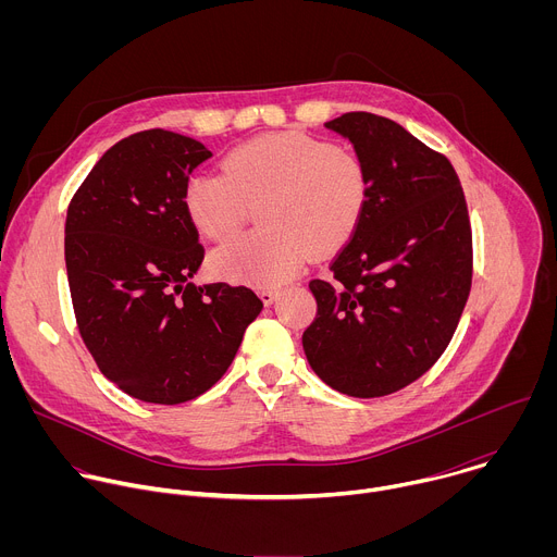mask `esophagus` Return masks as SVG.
<instances>
[{
  "label": "esophagus",
  "mask_w": 557,
  "mask_h": 557,
  "mask_svg": "<svg viewBox=\"0 0 557 557\" xmlns=\"http://www.w3.org/2000/svg\"><path fill=\"white\" fill-rule=\"evenodd\" d=\"M277 295H280L277 288H262V290H260V297H262V301H264L267 306L273 304V301L277 299Z\"/></svg>",
  "instance_id": "1"
}]
</instances>
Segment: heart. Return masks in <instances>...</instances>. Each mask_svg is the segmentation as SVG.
<instances>
[{
    "label": "heart",
    "mask_w": 557,
    "mask_h": 557,
    "mask_svg": "<svg viewBox=\"0 0 557 557\" xmlns=\"http://www.w3.org/2000/svg\"><path fill=\"white\" fill-rule=\"evenodd\" d=\"M370 198L363 158L304 132L260 136L231 149L222 172L185 181L183 207L209 240H224L260 205V228L211 253L215 275L277 286L308 260L342 251L357 233Z\"/></svg>",
    "instance_id": "b5f03b06"
}]
</instances>
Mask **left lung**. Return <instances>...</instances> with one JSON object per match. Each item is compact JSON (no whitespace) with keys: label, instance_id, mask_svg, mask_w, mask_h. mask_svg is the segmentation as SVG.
Here are the masks:
<instances>
[{"label":"left lung","instance_id":"obj_1","mask_svg":"<svg viewBox=\"0 0 557 557\" xmlns=\"http://www.w3.org/2000/svg\"><path fill=\"white\" fill-rule=\"evenodd\" d=\"M326 127L366 161L370 198L331 280L308 284L317 314L301 344L324 383L374 399L417 381L451 342L471 288V224L451 163L399 123L348 112Z\"/></svg>","mask_w":557,"mask_h":557}]
</instances>
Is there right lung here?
Masks as SVG:
<instances>
[{
	"mask_svg": "<svg viewBox=\"0 0 557 557\" xmlns=\"http://www.w3.org/2000/svg\"><path fill=\"white\" fill-rule=\"evenodd\" d=\"M211 151L168 129L112 145L65 215V269L78 333L125 394L176 406L231 366L262 299L226 282L196 286L205 249L183 187Z\"/></svg>",
	"mask_w": 557,
	"mask_h": 557,
	"instance_id": "right-lung-1",
	"label": "right lung"
}]
</instances>
